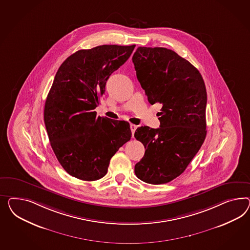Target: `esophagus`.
I'll return each mask as SVG.
<instances>
[{
	"mask_svg": "<svg viewBox=\"0 0 250 250\" xmlns=\"http://www.w3.org/2000/svg\"><path fill=\"white\" fill-rule=\"evenodd\" d=\"M130 128H131L132 135L134 136V134H135V130H136V128H137V125H133V124H131V125H130Z\"/></svg>",
	"mask_w": 250,
	"mask_h": 250,
	"instance_id": "obj_1",
	"label": "esophagus"
}]
</instances>
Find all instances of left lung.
<instances>
[{"label":"left lung","instance_id":"1","mask_svg":"<svg viewBox=\"0 0 250 250\" xmlns=\"http://www.w3.org/2000/svg\"><path fill=\"white\" fill-rule=\"evenodd\" d=\"M132 59L149 103L162 104L160 127L135 131L146 149L135 175L148 184H166L182 174L205 141L206 85L199 71L170 49L138 47Z\"/></svg>","mask_w":250,"mask_h":250}]
</instances>
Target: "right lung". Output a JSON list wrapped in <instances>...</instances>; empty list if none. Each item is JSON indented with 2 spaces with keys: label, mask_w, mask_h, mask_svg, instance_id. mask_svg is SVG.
I'll use <instances>...</instances> for the list:
<instances>
[{
  "label": "right lung",
  "mask_w": 250,
  "mask_h": 250,
  "mask_svg": "<svg viewBox=\"0 0 250 250\" xmlns=\"http://www.w3.org/2000/svg\"><path fill=\"white\" fill-rule=\"evenodd\" d=\"M135 45H100L70 55L55 74L44 105V124L56 158L69 175L84 181L105 176L110 159L131 139L128 122L94 111L111 74Z\"/></svg>",
  "instance_id": "add662e5"
}]
</instances>
